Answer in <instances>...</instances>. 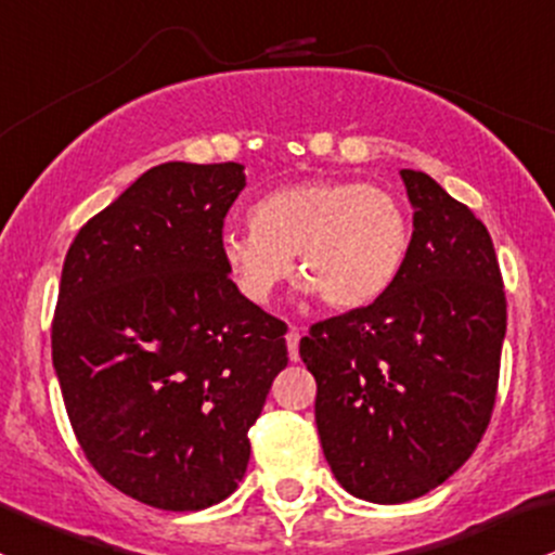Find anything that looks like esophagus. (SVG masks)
<instances>
[{
    "label": "esophagus",
    "mask_w": 555,
    "mask_h": 555,
    "mask_svg": "<svg viewBox=\"0 0 555 555\" xmlns=\"http://www.w3.org/2000/svg\"><path fill=\"white\" fill-rule=\"evenodd\" d=\"M287 351H289V359L297 361L300 359V326H289L287 332Z\"/></svg>",
    "instance_id": "esophagus-1"
}]
</instances>
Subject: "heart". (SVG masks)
<instances>
[{"label": "heart", "instance_id": "heart-1", "mask_svg": "<svg viewBox=\"0 0 555 555\" xmlns=\"http://www.w3.org/2000/svg\"><path fill=\"white\" fill-rule=\"evenodd\" d=\"M412 220L399 196L356 180L279 185L253 207L249 229H225L220 255L247 300L266 306L297 271L332 308H364L399 282Z\"/></svg>", "mask_w": 555, "mask_h": 555}]
</instances>
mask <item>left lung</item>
Wrapping results in <instances>:
<instances>
[{"label":"left lung","instance_id":"1","mask_svg":"<svg viewBox=\"0 0 555 555\" xmlns=\"http://www.w3.org/2000/svg\"><path fill=\"white\" fill-rule=\"evenodd\" d=\"M401 180L415 231L399 282L300 340L326 463L346 492L383 505L423 498L474 454L508 319L487 225L430 175Z\"/></svg>","mask_w":555,"mask_h":555}]
</instances>
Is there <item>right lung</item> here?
Listing matches in <instances>:
<instances>
[{"instance_id":"right-lung-1","label":"right lung","mask_w":555,"mask_h":555,"mask_svg":"<svg viewBox=\"0 0 555 555\" xmlns=\"http://www.w3.org/2000/svg\"><path fill=\"white\" fill-rule=\"evenodd\" d=\"M244 167L167 162L81 225L52 319V364L87 460L162 511L225 500L247 430L287 366V324L238 293L220 255Z\"/></svg>"}]
</instances>
